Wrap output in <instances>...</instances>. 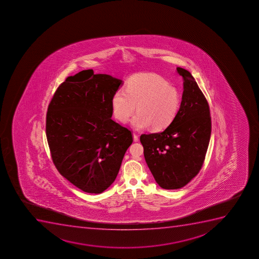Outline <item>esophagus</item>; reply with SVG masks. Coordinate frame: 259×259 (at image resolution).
Instances as JSON below:
<instances>
[{
    "mask_svg": "<svg viewBox=\"0 0 259 259\" xmlns=\"http://www.w3.org/2000/svg\"><path fill=\"white\" fill-rule=\"evenodd\" d=\"M134 142L139 141V135L136 133H134Z\"/></svg>",
    "mask_w": 259,
    "mask_h": 259,
    "instance_id": "34e87169",
    "label": "esophagus"
}]
</instances>
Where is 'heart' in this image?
Returning a JSON list of instances; mask_svg holds the SVG:
<instances>
[{
	"instance_id": "b5f03b06",
	"label": "heart",
	"mask_w": 259,
	"mask_h": 259,
	"mask_svg": "<svg viewBox=\"0 0 259 259\" xmlns=\"http://www.w3.org/2000/svg\"><path fill=\"white\" fill-rule=\"evenodd\" d=\"M181 103L180 93L174 85L153 73L132 77L125 90H118L113 95L111 105L115 118L125 122L134 111L132 120L138 129L150 125L154 130L166 127L174 120Z\"/></svg>"
}]
</instances>
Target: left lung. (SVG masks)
<instances>
[{
    "mask_svg": "<svg viewBox=\"0 0 259 259\" xmlns=\"http://www.w3.org/2000/svg\"><path fill=\"white\" fill-rule=\"evenodd\" d=\"M177 70L184 80V90L176 117L161 133L140 136L147 164L159 187L167 190L182 188L198 174L211 135L204 95L187 70Z\"/></svg>",
    "mask_w": 259,
    "mask_h": 259,
    "instance_id": "obj_1",
    "label": "left lung"
}]
</instances>
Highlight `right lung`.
Returning <instances> with one entry per match:
<instances>
[{
  "label": "right lung",
  "mask_w": 259,
  "mask_h": 259,
  "mask_svg": "<svg viewBox=\"0 0 259 259\" xmlns=\"http://www.w3.org/2000/svg\"><path fill=\"white\" fill-rule=\"evenodd\" d=\"M122 81L83 70L57 88L47 114L52 160L62 177L88 193H101L117 177L132 132L111 119Z\"/></svg>",
  "instance_id": "add662e5"
}]
</instances>
